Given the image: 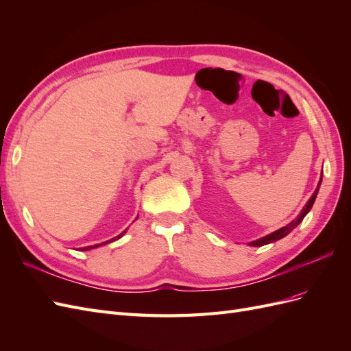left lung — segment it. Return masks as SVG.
Listing matches in <instances>:
<instances>
[{"mask_svg": "<svg viewBox=\"0 0 351 351\" xmlns=\"http://www.w3.org/2000/svg\"><path fill=\"white\" fill-rule=\"evenodd\" d=\"M321 182H322V177H321V180H319V183H317V187H316V190H315V193L312 195V197L307 200V204L304 205V208L302 209V212L299 214V217H297L295 219H293L290 224H287L285 227H282V228H280V230H277V231H274V232H271V234H268V236H265V237H262V239H259V240H254V241H252V243H249L250 246H263V244H269V243H274V241H277V240H280V239H282V237H285L287 234H289V232H291L297 226L300 224V222L303 221V218L306 217V214L307 212H309L311 209H312V206H313V204H315V199H316V195H317V192H319V186H321Z\"/></svg>", "mask_w": 351, "mask_h": 351, "instance_id": "left-lung-1", "label": "left lung"}]
</instances>
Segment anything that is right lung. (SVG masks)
Segmentation results:
<instances>
[{"mask_svg":"<svg viewBox=\"0 0 351 351\" xmlns=\"http://www.w3.org/2000/svg\"><path fill=\"white\" fill-rule=\"evenodd\" d=\"M124 232H125V230L121 232V234H119V236L114 237V239H111V240H108V241H104V243H99V244H93V246L83 247V250H90V249H95V247H99V246H102V244H108V243H111V241H114V240H119L120 237H123V236H124Z\"/></svg>","mask_w":351,"mask_h":351,"instance_id":"add662e5","label":"right lung"}]
</instances>
